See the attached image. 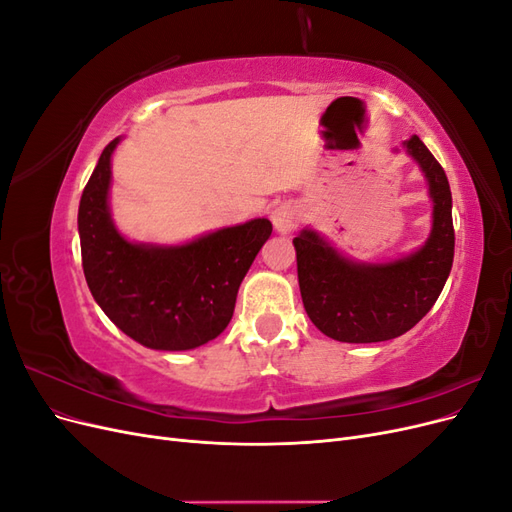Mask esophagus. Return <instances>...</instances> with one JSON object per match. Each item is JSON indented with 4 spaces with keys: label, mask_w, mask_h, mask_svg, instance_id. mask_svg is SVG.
<instances>
[{
    "label": "esophagus",
    "mask_w": 512,
    "mask_h": 512,
    "mask_svg": "<svg viewBox=\"0 0 512 512\" xmlns=\"http://www.w3.org/2000/svg\"><path fill=\"white\" fill-rule=\"evenodd\" d=\"M297 207H294L292 203H282L280 207H275L271 211V222H273V228L280 232V235H288V232L294 230V226H297Z\"/></svg>",
    "instance_id": "esophagus-1"
}]
</instances>
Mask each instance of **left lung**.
Returning a JSON list of instances; mask_svg holds the SVG:
<instances>
[{
	"label": "left lung",
	"instance_id": "obj_1",
	"mask_svg": "<svg viewBox=\"0 0 512 512\" xmlns=\"http://www.w3.org/2000/svg\"><path fill=\"white\" fill-rule=\"evenodd\" d=\"M404 149L421 168L433 203L431 232L418 250L389 262H359L318 230L303 228L292 239L305 312L337 342L374 344L404 335L438 301L451 273L453 196L444 168L418 136L404 141Z\"/></svg>",
	"mask_w": 512,
	"mask_h": 512
}]
</instances>
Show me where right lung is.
Listing matches in <instances>:
<instances>
[{"instance_id":"right-lung-1","label":"right lung","mask_w":512,"mask_h":512,"mask_svg":"<svg viewBox=\"0 0 512 512\" xmlns=\"http://www.w3.org/2000/svg\"><path fill=\"white\" fill-rule=\"evenodd\" d=\"M119 143L115 138L104 147L81 196L87 286L102 312L134 342L170 352L198 348L228 327L243 277L273 226L256 218L179 245L130 241L108 205Z\"/></svg>"}]
</instances>
